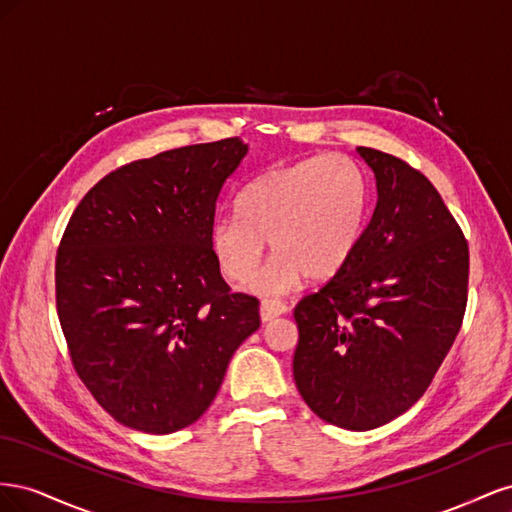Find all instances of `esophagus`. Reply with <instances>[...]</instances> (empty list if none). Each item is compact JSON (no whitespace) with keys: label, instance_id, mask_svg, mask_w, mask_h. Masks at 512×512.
Listing matches in <instances>:
<instances>
[{"label":"esophagus","instance_id":"obj_1","mask_svg":"<svg viewBox=\"0 0 512 512\" xmlns=\"http://www.w3.org/2000/svg\"><path fill=\"white\" fill-rule=\"evenodd\" d=\"M288 312V305L282 301H273V299H265L260 303V318L262 322H269L277 316H282Z\"/></svg>","mask_w":512,"mask_h":512}]
</instances>
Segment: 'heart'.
I'll use <instances>...</instances> for the list:
<instances>
[{
	"mask_svg": "<svg viewBox=\"0 0 512 512\" xmlns=\"http://www.w3.org/2000/svg\"><path fill=\"white\" fill-rule=\"evenodd\" d=\"M367 185L348 158L324 156L273 166L245 185L237 211L211 226V250L222 273L243 282L260 265L267 241L275 256L245 288L284 294L305 277L331 280L361 243Z\"/></svg>",
	"mask_w": 512,
	"mask_h": 512,
	"instance_id": "obj_1",
	"label": "heart"
}]
</instances>
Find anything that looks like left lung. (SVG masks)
Wrapping results in <instances>:
<instances>
[{"label":"left lung","mask_w":512,"mask_h":512,"mask_svg":"<svg viewBox=\"0 0 512 512\" xmlns=\"http://www.w3.org/2000/svg\"><path fill=\"white\" fill-rule=\"evenodd\" d=\"M376 209L348 265L294 307L292 376L322 421L391 423L427 391L468 301V241L431 181L389 153L356 147Z\"/></svg>","instance_id":"obj_1"}]
</instances>
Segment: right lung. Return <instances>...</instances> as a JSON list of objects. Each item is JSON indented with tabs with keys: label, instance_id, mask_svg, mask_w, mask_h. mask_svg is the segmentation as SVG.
I'll return each mask as SVG.
<instances>
[{
	"label": "right lung",
	"instance_id": "add662e5",
	"mask_svg": "<svg viewBox=\"0 0 512 512\" xmlns=\"http://www.w3.org/2000/svg\"><path fill=\"white\" fill-rule=\"evenodd\" d=\"M241 138L121 166L74 209L59 243L57 314L76 374L115 421L173 433L218 395L260 327L258 299L230 292L211 250L215 205Z\"/></svg>",
	"mask_w": 512,
	"mask_h": 512
}]
</instances>
